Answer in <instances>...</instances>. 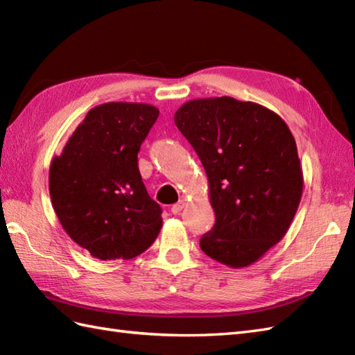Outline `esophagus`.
Masks as SVG:
<instances>
[{
    "instance_id": "esophagus-1",
    "label": "esophagus",
    "mask_w": 355,
    "mask_h": 355,
    "mask_svg": "<svg viewBox=\"0 0 355 355\" xmlns=\"http://www.w3.org/2000/svg\"><path fill=\"white\" fill-rule=\"evenodd\" d=\"M184 205H186V204H184V201H178L177 204L172 205V207H171V211L174 213V215H180V211L184 209Z\"/></svg>"
}]
</instances>
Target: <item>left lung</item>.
<instances>
[{
  "instance_id": "left-lung-1",
  "label": "left lung",
  "mask_w": 355,
  "mask_h": 355,
  "mask_svg": "<svg viewBox=\"0 0 355 355\" xmlns=\"http://www.w3.org/2000/svg\"><path fill=\"white\" fill-rule=\"evenodd\" d=\"M209 178L216 222L201 250L230 268L257 261L289 230L302 195V169L286 122L260 104L202 98L175 112Z\"/></svg>"
}]
</instances>
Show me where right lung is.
Segmentation results:
<instances>
[{
	"label": "right lung",
	"instance_id": "right-lung-1",
	"mask_svg": "<svg viewBox=\"0 0 355 355\" xmlns=\"http://www.w3.org/2000/svg\"><path fill=\"white\" fill-rule=\"evenodd\" d=\"M159 109L105 103L89 110L49 166V195L73 242L100 260H130L162 228V209L148 195L137 153Z\"/></svg>",
	"mask_w": 355,
	"mask_h": 355
}]
</instances>
